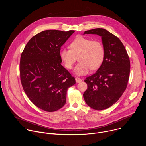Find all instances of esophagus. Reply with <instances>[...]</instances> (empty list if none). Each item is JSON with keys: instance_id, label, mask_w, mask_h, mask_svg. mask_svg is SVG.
I'll return each instance as SVG.
<instances>
[{"instance_id": "esophagus-1", "label": "esophagus", "mask_w": 146, "mask_h": 146, "mask_svg": "<svg viewBox=\"0 0 146 146\" xmlns=\"http://www.w3.org/2000/svg\"><path fill=\"white\" fill-rule=\"evenodd\" d=\"M75 80H76V82H81L82 81V79H81L80 78L77 77L75 78Z\"/></svg>"}]
</instances>
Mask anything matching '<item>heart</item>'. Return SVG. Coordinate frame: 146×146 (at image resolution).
<instances>
[{
	"label": "heart",
	"mask_w": 146,
	"mask_h": 146,
	"mask_svg": "<svg viewBox=\"0 0 146 146\" xmlns=\"http://www.w3.org/2000/svg\"><path fill=\"white\" fill-rule=\"evenodd\" d=\"M70 49L60 50V59L68 69H71L78 57L79 63L75 66L74 73L78 76L85 75L92 69H98L102 65L105 55L104 46L99 40L78 36L70 43Z\"/></svg>",
	"instance_id": "b5f03b06"
}]
</instances>
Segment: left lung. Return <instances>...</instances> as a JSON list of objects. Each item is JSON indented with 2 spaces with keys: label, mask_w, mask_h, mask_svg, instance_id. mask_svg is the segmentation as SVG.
<instances>
[{
  "label": "left lung",
  "mask_w": 146,
  "mask_h": 146,
  "mask_svg": "<svg viewBox=\"0 0 146 146\" xmlns=\"http://www.w3.org/2000/svg\"><path fill=\"white\" fill-rule=\"evenodd\" d=\"M84 34H95L102 38L105 55L100 68L84 81L88 88L83 94L87 105L102 110L111 106L126 90L130 73V60L121 40L103 28L86 31Z\"/></svg>",
  "instance_id": "left-lung-1"
}]
</instances>
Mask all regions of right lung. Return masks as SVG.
I'll return each mask as SVG.
<instances>
[{
  "mask_svg": "<svg viewBox=\"0 0 146 146\" xmlns=\"http://www.w3.org/2000/svg\"><path fill=\"white\" fill-rule=\"evenodd\" d=\"M74 31L46 30L28 41L20 59V78L23 89L37 108L56 111L66 103L68 88L76 84L74 77L61 65L60 47Z\"/></svg>",
  "mask_w": 146,
  "mask_h": 146,
  "instance_id": "add662e5",
  "label": "right lung"
}]
</instances>
